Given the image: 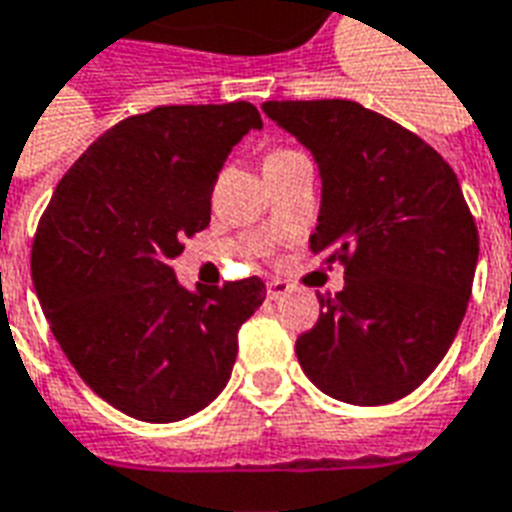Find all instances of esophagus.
Instances as JSON below:
<instances>
[{"label": "esophagus", "instance_id": "obj_1", "mask_svg": "<svg viewBox=\"0 0 512 512\" xmlns=\"http://www.w3.org/2000/svg\"><path fill=\"white\" fill-rule=\"evenodd\" d=\"M287 293H290V285L282 282V279H271V282H268V298H271V301H279V298Z\"/></svg>", "mask_w": 512, "mask_h": 512}]
</instances>
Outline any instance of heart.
<instances>
[{
	"label": "heart",
	"mask_w": 512,
	"mask_h": 512,
	"mask_svg": "<svg viewBox=\"0 0 512 512\" xmlns=\"http://www.w3.org/2000/svg\"><path fill=\"white\" fill-rule=\"evenodd\" d=\"M279 154H285V151H274V154H268L266 160H271V157H279Z\"/></svg>",
	"instance_id": "obj_1"
}]
</instances>
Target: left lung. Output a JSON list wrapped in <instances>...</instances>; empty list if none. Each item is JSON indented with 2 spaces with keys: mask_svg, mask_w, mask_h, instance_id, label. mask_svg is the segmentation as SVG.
Wrapping results in <instances>:
<instances>
[{
  "mask_svg": "<svg viewBox=\"0 0 512 512\" xmlns=\"http://www.w3.org/2000/svg\"><path fill=\"white\" fill-rule=\"evenodd\" d=\"M263 111L312 151L323 181L309 246L342 263L295 355L331 399H404L456 339L478 266V227L448 162L352 100H271Z\"/></svg>",
  "mask_w": 512,
  "mask_h": 512,
  "instance_id": "1",
  "label": "left lung"
}]
</instances>
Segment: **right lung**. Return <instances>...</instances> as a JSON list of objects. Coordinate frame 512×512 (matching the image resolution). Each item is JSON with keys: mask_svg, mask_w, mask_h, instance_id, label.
<instances>
[{"mask_svg": "<svg viewBox=\"0 0 512 512\" xmlns=\"http://www.w3.org/2000/svg\"><path fill=\"white\" fill-rule=\"evenodd\" d=\"M263 130L252 102L162 105L102 132L56 184L32 244V282L56 342L100 399L173 423L230 380L263 279L187 290L170 268L211 222L227 154Z\"/></svg>", "mask_w": 512, "mask_h": 512, "instance_id": "obj_1", "label": "right lung"}]
</instances>
